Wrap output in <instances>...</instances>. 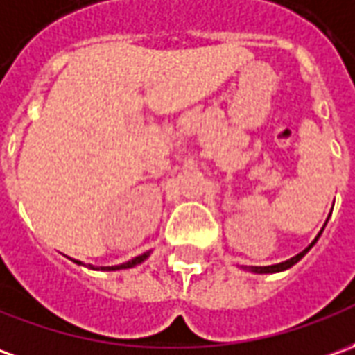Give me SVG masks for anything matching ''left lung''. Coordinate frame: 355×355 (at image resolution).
<instances>
[{
    "mask_svg": "<svg viewBox=\"0 0 355 355\" xmlns=\"http://www.w3.org/2000/svg\"><path fill=\"white\" fill-rule=\"evenodd\" d=\"M319 236H321V234H319ZM319 236L315 238V241L319 239ZM315 241H313L309 248L304 249L302 253H297V255L292 257V259H288V261H284V263H278V265H270V266H249V270H251V272H257V275H266V272H282V270H286V268L294 266L295 263H297V261H300V259H302V257H304L305 253H307V251L313 248V245H315Z\"/></svg>",
    "mask_w": 355,
    "mask_h": 355,
    "instance_id": "1",
    "label": "left lung"
}]
</instances>
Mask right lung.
I'll return each instance as SVG.
<instances>
[{
  "instance_id": "add662e5",
  "label": "right lung",
  "mask_w": 355,
  "mask_h": 355,
  "mask_svg": "<svg viewBox=\"0 0 355 355\" xmlns=\"http://www.w3.org/2000/svg\"><path fill=\"white\" fill-rule=\"evenodd\" d=\"M146 257H148V253H143V255H139L135 257V259H131V261H127V263H123V265H117V266H102V270H121V268H131V266H135L139 265V263H143L145 261ZM75 263H79L80 265V261H75ZM90 268H94L92 265H89Z\"/></svg>"
}]
</instances>
